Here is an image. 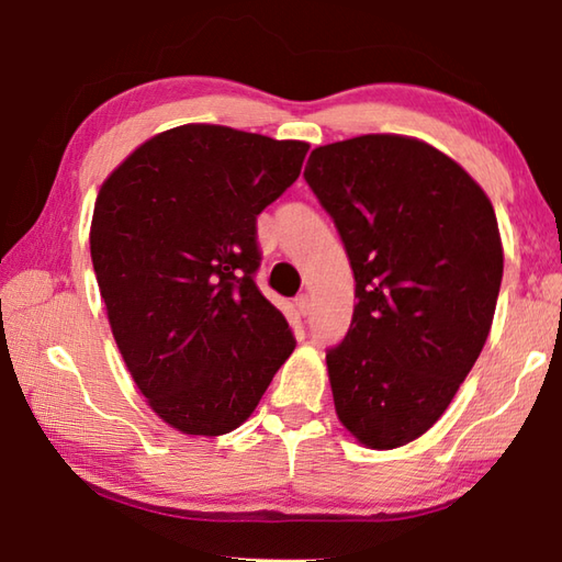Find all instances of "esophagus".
I'll use <instances>...</instances> for the list:
<instances>
[{
    "label": "esophagus",
    "mask_w": 562,
    "mask_h": 562,
    "mask_svg": "<svg viewBox=\"0 0 562 562\" xmlns=\"http://www.w3.org/2000/svg\"><path fill=\"white\" fill-rule=\"evenodd\" d=\"M294 307H297V315L300 317H307L310 315V297H307V294H302V297H297V302H294Z\"/></svg>",
    "instance_id": "obj_1"
}]
</instances>
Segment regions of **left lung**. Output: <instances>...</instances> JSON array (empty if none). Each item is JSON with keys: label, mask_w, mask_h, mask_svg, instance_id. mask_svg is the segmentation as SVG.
I'll list each match as a JSON object with an SVG mask.
<instances>
[{"label": "left lung", "mask_w": 562, "mask_h": 562, "mask_svg": "<svg viewBox=\"0 0 562 562\" xmlns=\"http://www.w3.org/2000/svg\"><path fill=\"white\" fill-rule=\"evenodd\" d=\"M304 180L355 272V315L327 351L339 424L374 451L418 439L493 325L503 243L491 198L443 150L367 133L310 154Z\"/></svg>", "instance_id": "obj_1"}]
</instances>
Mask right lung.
<instances>
[{"label": "right lung", "instance_id": "1", "mask_svg": "<svg viewBox=\"0 0 562 562\" xmlns=\"http://www.w3.org/2000/svg\"><path fill=\"white\" fill-rule=\"evenodd\" d=\"M310 144L215 123L156 133L103 180L91 260L131 379L186 436L243 426L292 355L262 297L255 221L297 180Z\"/></svg>", "mask_w": 562, "mask_h": 562}]
</instances>
